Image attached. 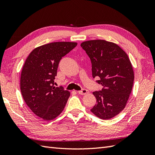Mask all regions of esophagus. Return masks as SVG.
<instances>
[{"mask_svg": "<svg viewBox=\"0 0 155 155\" xmlns=\"http://www.w3.org/2000/svg\"><path fill=\"white\" fill-rule=\"evenodd\" d=\"M78 92L81 95H85V94H86L88 93V91L87 90V89L83 88V89H82L81 91H79Z\"/></svg>", "mask_w": 155, "mask_h": 155, "instance_id": "1", "label": "esophagus"}]
</instances>
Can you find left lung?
Here are the masks:
<instances>
[{"instance_id": "1", "label": "left lung", "mask_w": 155, "mask_h": 155, "mask_svg": "<svg viewBox=\"0 0 155 155\" xmlns=\"http://www.w3.org/2000/svg\"><path fill=\"white\" fill-rule=\"evenodd\" d=\"M81 46L91 59L92 77H99L97 82L103 87L93 92L97 103L91 110L101 119H110L124 110L132 91V64L125 51L112 42L90 40Z\"/></svg>"}]
</instances>
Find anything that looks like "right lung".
<instances>
[{
	"mask_svg": "<svg viewBox=\"0 0 155 155\" xmlns=\"http://www.w3.org/2000/svg\"><path fill=\"white\" fill-rule=\"evenodd\" d=\"M75 42H54L33 50L23 65L21 91L31 110L42 120H54L63 112L70 93L54 87L59 63L77 46Z\"/></svg>",
	"mask_w": 155,
	"mask_h": 155,
	"instance_id": "obj_1",
	"label": "right lung"
}]
</instances>
